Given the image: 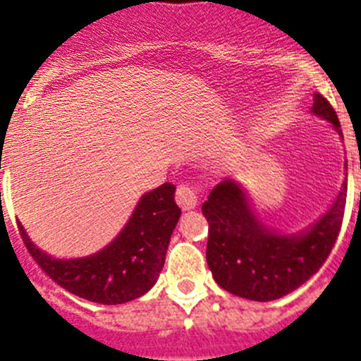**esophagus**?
Here are the masks:
<instances>
[{"instance_id": "obj_1", "label": "esophagus", "mask_w": 361, "mask_h": 361, "mask_svg": "<svg viewBox=\"0 0 361 361\" xmlns=\"http://www.w3.org/2000/svg\"><path fill=\"white\" fill-rule=\"evenodd\" d=\"M175 199H177V204L180 206V209H184V212H190V209L197 208V193L193 191V188L186 186V184H180V186L177 188Z\"/></svg>"}]
</instances>
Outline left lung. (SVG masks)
I'll return each instance as SVG.
<instances>
[{"label": "left lung", "instance_id": "8db88e82", "mask_svg": "<svg viewBox=\"0 0 361 361\" xmlns=\"http://www.w3.org/2000/svg\"><path fill=\"white\" fill-rule=\"evenodd\" d=\"M311 114L327 121L343 139L336 111L324 95L314 94ZM345 199L347 173L331 208L317 222L302 231L280 233L255 213L240 183H219L202 204L209 222L206 260L215 282L255 302H271L298 289L329 257L342 228Z\"/></svg>", "mask_w": 361, "mask_h": 361}]
</instances>
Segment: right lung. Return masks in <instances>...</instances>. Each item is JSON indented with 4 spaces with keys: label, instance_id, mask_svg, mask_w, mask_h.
Returning a JSON list of instances; mask_svg holds the SVG:
<instances>
[{
    "label": "right lung",
    "instance_id": "obj_1",
    "mask_svg": "<svg viewBox=\"0 0 361 361\" xmlns=\"http://www.w3.org/2000/svg\"><path fill=\"white\" fill-rule=\"evenodd\" d=\"M180 216L175 186L162 184L139 199L128 222L103 250L79 258H56L39 250L19 224L28 253L63 289L95 304L117 305L155 286L171 233Z\"/></svg>",
    "mask_w": 361,
    "mask_h": 361
}]
</instances>
